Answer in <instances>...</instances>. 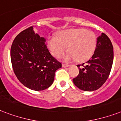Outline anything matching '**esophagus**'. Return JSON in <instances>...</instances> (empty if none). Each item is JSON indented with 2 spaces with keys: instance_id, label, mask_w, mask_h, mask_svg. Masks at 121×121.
Instances as JSON below:
<instances>
[{
  "instance_id": "34e87169",
  "label": "esophagus",
  "mask_w": 121,
  "mask_h": 121,
  "mask_svg": "<svg viewBox=\"0 0 121 121\" xmlns=\"http://www.w3.org/2000/svg\"><path fill=\"white\" fill-rule=\"evenodd\" d=\"M69 66H70L69 65L64 64V63H63V64H62V66H63V67H64V68H66V67H68Z\"/></svg>"
}]
</instances>
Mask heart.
Masks as SVG:
<instances>
[{
	"label": "heart",
	"instance_id": "obj_1",
	"mask_svg": "<svg viewBox=\"0 0 121 121\" xmlns=\"http://www.w3.org/2000/svg\"><path fill=\"white\" fill-rule=\"evenodd\" d=\"M48 46L51 54L56 58L63 55L68 47L69 51L65 56L66 61L76 60L79 62L88 60L94 55L97 46L96 36L92 31L83 28L61 31L58 38H48Z\"/></svg>",
	"mask_w": 121,
	"mask_h": 121
}]
</instances>
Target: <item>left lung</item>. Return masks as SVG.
Here are the masks:
<instances>
[{"mask_svg": "<svg viewBox=\"0 0 121 121\" xmlns=\"http://www.w3.org/2000/svg\"><path fill=\"white\" fill-rule=\"evenodd\" d=\"M113 59L112 43L107 35L102 33L97 38L95 50L91 59L86 63L77 65L79 75L73 79L74 84L84 91L92 92L99 89L109 77Z\"/></svg>", "mask_w": 121, "mask_h": 121, "instance_id": "1", "label": "left lung"}]
</instances>
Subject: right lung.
I'll list each match as a JSON object with an SVG mask.
<instances>
[{
    "label": "right lung",
    "mask_w": 121,
    "mask_h": 121,
    "mask_svg": "<svg viewBox=\"0 0 121 121\" xmlns=\"http://www.w3.org/2000/svg\"><path fill=\"white\" fill-rule=\"evenodd\" d=\"M41 38L33 26L24 30L15 38L10 49V59L14 73L27 88L45 90L51 86L55 72L61 63L51 55Z\"/></svg>",
    "instance_id": "obj_1"
}]
</instances>
